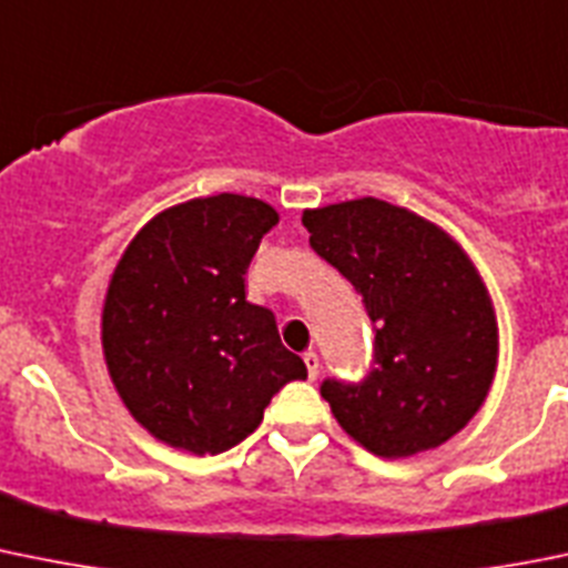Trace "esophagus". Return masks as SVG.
I'll use <instances>...</instances> for the list:
<instances>
[{"mask_svg": "<svg viewBox=\"0 0 568 568\" xmlns=\"http://www.w3.org/2000/svg\"><path fill=\"white\" fill-rule=\"evenodd\" d=\"M302 362H305V367H308V375L311 378H316V375H320V356H316L314 349H308V353H305V356H302Z\"/></svg>", "mask_w": 568, "mask_h": 568, "instance_id": "1", "label": "esophagus"}]
</instances>
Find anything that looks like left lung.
Wrapping results in <instances>:
<instances>
[{
  "instance_id": "8db88e82",
  "label": "left lung",
  "mask_w": 568,
  "mask_h": 568,
  "mask_svg": "<svg viewBox=\"0 0 568 568\" xmlns=\"http://www.w3.org/2000/svg\"><path fill=\"white\" fill-rule=\"evenodd\" d=\"M302 224L375 325L369 373L358 384L322 381L338 426L386 459L415 457L463 432L499 358L490 294L463 246L381 199L305 210Z\"/></svg>"
}]
</instances>
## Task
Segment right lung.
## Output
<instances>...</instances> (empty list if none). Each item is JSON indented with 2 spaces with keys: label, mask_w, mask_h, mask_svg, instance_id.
Returning <instances> with one entry per match:
<instances>
[{
  "label": "right lung",
  "mask_w": 568,
  "mask_h": 568,
  "mask_svg": "<svg viewBox=\"0 0 568 568\" xmlns=\"http://www.w3.org/2000/svg\"><path fill=\"white\" fill-rule=\"evenodd\" d=\"M277 210L248 195L193 199L148 221L111 274L103 356L116 395L171 448L221 454L246 439L288 381H305L246 268Z\"/></svg>",
  "instance_id": "1"
}]
</instances>
